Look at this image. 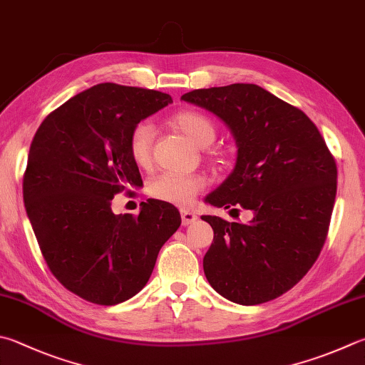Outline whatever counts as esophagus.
I'll list each match as a JSON object with an SVG mask.
<instances>
[{
	"instance_id": "esophagus-1",
	"label": "esophagus",
	"mask_w": 365,
	"mask_h": 365,
	"mask_svg": "<svg viewBox=\"0 0 365 365\" xmlns=\"http://www.w3.org/2000/svg\"><path fill=\"white\" fill-rule=\"evenodd\" d=\"M196 218H197V215L195 214V212H191V210H182V223L185 225V227H188V225L195 223Z\"/></svg>"
}]
</instances>
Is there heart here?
Listing matches in <instances>:
<instances>
[{
    "mask_svg": "<svg viewBox=\"0 0 365 365\" xmlns=\"http://www.w3.org/2000/svg\"><path fill=\"white\" fill-rule=\"evenodd\" d=\"M172 125L187 135L197 147H207L217 137V125L212 119L195 110H183L170 119ZM155 140V125L140 121L134 125L129 135V153L138 165H147L151 160ZM218 158V156H217ZM204 188V180L195 174H175L163 172L148 185V193L156 200L187 207L195 196Z\"/></svg>",
    "mask_w": 365,
    "mask_h": 365,
    "instance_id": "1",
    "label": "heart"
}]
</instances>
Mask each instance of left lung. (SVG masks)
Instances as JSON below:
<instances>
[{
	"label": "left lung",
	"mask_w": 365,
	"mask_h": 365,
	"mask_svg": "<svg viewBox=\"0 0 365 365\" xmlns=\"http://www.w3.org/2000/svg\"><path fill=\"white\" fill-rule=\"evenodd\" d=\"M182 101L220 118L237 145L233 172L207 202L254 212L249 223L202 215L214 230L204 274L230 302L274 300L308 273L326 242L335 158L302 110L257 84L195 89Z\"/></svg>",
	"instance_id": "1"
}]
</instances>
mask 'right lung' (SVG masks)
<instances>
[{"mask_svg": "<svg viewBox=\"0 0 365 365\" xmlns=\"http://www.w3.org/2000/svg\"><path fill=\"white\" fill-rule=\"evenodd\" d=\"M170 102L160 91L102 83L49 113L33 137L26 215L51 273L91 303L111 307L140 292L182 223L160 200L142 202L138 215L111 210L115 195L143 185L130 130Z\"/></svg>", "mask_w": 365, "mask_h": 365, "instance_id": "right-lung-1", "label": "right lung"}]
</instances>
